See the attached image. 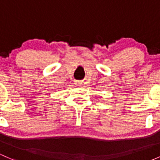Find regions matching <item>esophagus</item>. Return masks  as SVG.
Returning a JSON list of instances; mask_svg holds the SVG:
<instances>
[{"label": "esophagus", "mask_w": 160, "mask_h": 160, "mask_svg": "<svg viewBox=\"0 0 160 160\" xmlns=\"http://www.w3.org/2000/svg\"><path fill=\"white\" fill-rule=\"evenodd\" d=\"M82 82H79V81H77V82H75V85H78V86H79V85H82Z\"/></svg>", "instance_id": "1"}]
</instances>
